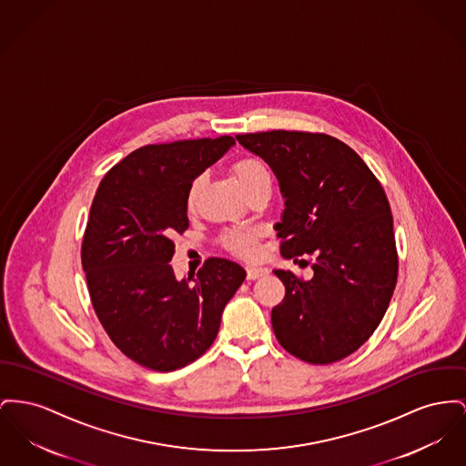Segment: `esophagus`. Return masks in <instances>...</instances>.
I'll return each mask as SVG.
<instances>
[{"label":"esophagus","instance_id":"esophagus-1","mask_svg":"<svg viewBox=\"0 0 466 466\" xmlns=\"http://www.w3.org/2000/svg\"><path fill=\"white\" fill-rule=\"evenodd\" d=\"M268 273L269 271L266 268H258V266H248L247 268L248 279H258V278H262Z\"/></svg>","mask_w":466,"mask_h":466}]
</instances>
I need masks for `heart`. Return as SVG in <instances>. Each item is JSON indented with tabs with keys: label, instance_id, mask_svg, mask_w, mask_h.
<instances>
[{
	"label": "heart",
	"instance_id": "b5f03b06",
	"mask_svg": "<svg viewBox=\"0 0 466 466\" xmlns=\"http://www.w3.org/2000/svg\"><path fill=\"white\" fill-rule=\"evenodd\" d=\"M232 174L238 179L241 190L247 193L257 188H271L273 183V176H271V168L264 164L260 158H243L238 164L232 167ZM204 187V179L197 177L193 179L188 193H187V206L188 209H195L198 197L202 192ZM255 230L249 228H241V230H232L225 236V247L228 248L230 251L243 255V257H249L255 253L257 249V243H255Z\"/></svg>",
	"mask_w": 466,
	"mask_h": 466
}]
</instances>
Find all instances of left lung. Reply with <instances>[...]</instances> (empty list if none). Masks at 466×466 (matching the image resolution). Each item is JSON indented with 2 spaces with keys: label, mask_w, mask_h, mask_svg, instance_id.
I'll return each mask as SVG.
<instances>
[{
  "label": "left lung",
  "mask_w": 466,
  "mask_h": 466,
  "mask_svg": "<svg viewBox=\"0 0 466 466\" xmlns=\"http://www.w3.org/2000/svg\"><path fill=\"white\" fill-rule=\"evenodd\" d=\"M271 167L285 200L274 223L281 255H313L311 279L274 269L285 299L271 322L279 345L311 364L350 356L382 322L398 279L390 206L352 147L324 134L236 136Z\"/></svg>",
  "instance_id": "obj_1"
}]
</instances>
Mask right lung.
Instances as JSON below:
<instances>
[{"instance_id":"right-lung-1","label":"right lung","mask_w":466,"mask_h":466,"mask_svg":"<svg viewBox=\"0 0 466 466\" xmlns=\"http://www.w3.org/2000/svg\"><path fill=\"white\" fill-rule=\"evenodd\" d=\"M236 144L228 136L144 146L102 179L84 232L83 269L93 308L114 345L155 371L202 356L247 271L209 258L177 279L172 236L188 228L187 193Z\"/></svg>"}]
</instances>
